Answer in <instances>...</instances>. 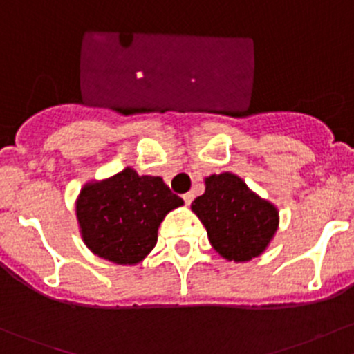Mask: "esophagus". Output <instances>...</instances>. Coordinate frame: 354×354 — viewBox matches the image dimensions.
<instances>
[{
  "mask_svg": "<svg viewBox=\"0 0 354 354\" xmlns=\"http://www.w3.org/2000/svg\"><path fill=\"white\" fill-rule=\"evenodd\" d=\"M183 200H185V203H187V205H190V203L194 202V194H185Z\"/></svg>",
  "mask_w": 354,
  "mask_h": 354,
  "instance_id": "esophagus-1",
  "label": "esophagus"
}]
</instances>
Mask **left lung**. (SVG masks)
Segmentation results:
<instances>
[{"mask_svg": "<svg viewBox=\"0 0 354 354\" xmlns=\"http://www.w3.org/2000/svg\"><path fill=\"white\" fill-rule=\"evenodd\" d=\"M192 210L205 226L216 252L234 262L259 257L279 223L276 207L257 197L231 173L207 178L205 194L194 200Z\"/></svg>", "mask_w": 354, "mask_h": 354, "instance_id": "1", "label": "left lung"}]
</instances>
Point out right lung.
Returning <instances> with one entry per match:
<instances>
[{
  "instance_id": "right-lung-1",
  "label": "right lung",
  "mask_w": 354,
  "mask_h": 354,
  "mask_svg": "<svg viewBox=\"0 0 354 354\" xmlns=\"http://www.w3.org/2000/svg\"><path fill=\"white\" fill-rule=\"evenodd\" d=\"M183 205L159 176H138L127 167L82 190L77 217L85 245L114 263H137L154 248L169 210Z\"/></svg>"
}]
</instances>
